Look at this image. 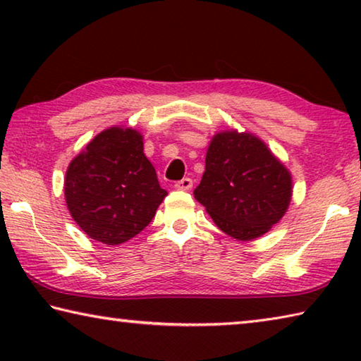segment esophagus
<instances>
[{
	"instance_id": "obj_1",
	"label": "esophagus",
	"mask_w": 361,
	"mask_h": 361,
	"mask_svg": "<svg viewBox=\"0 0 361 361\" xmlns=\"http://www.w3.org/2000/svg\"><path fill=\"white\" fill-rule=\"evenodd\" d=\"M176 189H181V191H189L192 188V180L191 178H183L180 181L175 183Z\"/></svg>"
}]
</instances>
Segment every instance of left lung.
Returning a JSON list of instances; mask_svg holds the SVG:
<instances>
[{
    "label": "left lung",
    "mask_w": 361,
    "mask_h": 361,
    "mask_svg": "<svg viewBox=\"0 0 361 361\" xmlns=\"http://www.w3.org/2000/svg\"><path fill=\"white\" fill-rule=\"evenodd\" d=\"M291 188L290 172L258 137L226 130L212 138L194 197L226 234L253 240L285 215Z\"/></svg>",
    "instance_id": "1"
}]
</instances>
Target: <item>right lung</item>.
Segmentation results:
<instances>
[{"mask_svg":"<svg viewBox=\"0 0 361 361\" xmlns=\"http://www.w3.org/2000/svg\"><path fill=\"white\" fill-rule=\"evenodd\" d=\"M167 195L142 133L109 127L73 159L65 176L71 216L90 239L119 245L142 232Z\"/></svg>","mask_w":361,"mask_h":361,"instance_id":"right-lung-1","label":"right lung"}]
</instances>
